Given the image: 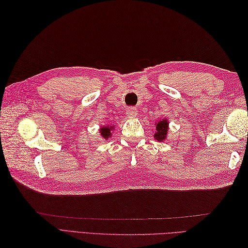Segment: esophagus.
Here are the masks:
<instances>
[{"label":"esophagus","mask_w":248,"mask_h":248,"mask_svg":"<svg viewBox=\"0 0 248 248\" xmlns=\"http://www.w3.org/2000/svg\"><path fill=\"white\" fill-rule=\"evenodd\" d=\"M126 115L128 118H136L137 115H138V110H137V108H127V110H126Z\"/></svg>","instance_id":"obj_1"}]
</instances>
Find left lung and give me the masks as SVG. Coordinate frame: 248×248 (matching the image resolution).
<instances>
[{"instance_id": "obj_1", "label": "left lung", "mask_w": 248, "mask_h": 248, "mask_svg": "<svg viewBox=\"0 0 248 248\" xmlns=\"http://www.w3.org/2000/svg\"><path fill=\"white\" fill-rule=\"evenodd\" d=\"M169 130V121L167 119H163L162 121L156 123V131L154 133V139L158 141H163L167 139Z\"/></svg>"}]
</instances>
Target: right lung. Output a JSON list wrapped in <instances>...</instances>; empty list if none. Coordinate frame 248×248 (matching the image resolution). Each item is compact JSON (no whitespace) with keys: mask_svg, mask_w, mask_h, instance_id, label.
<instances>
[{"mask_svg":"<svg viewBox=\"0 0 248 248\" xmlns=\"http://www.w3.org/2000/svg\"><path fill=\"white\" fill-rule=\"evenodd\" d=\"M114 129V126H102L99 132H100V136L103 138L108 140L109 137H111V130Z\"/></svg>","mask_w":248,"mask_h":248,"instance_id":"1","label":"right lung"}]
</instances>
